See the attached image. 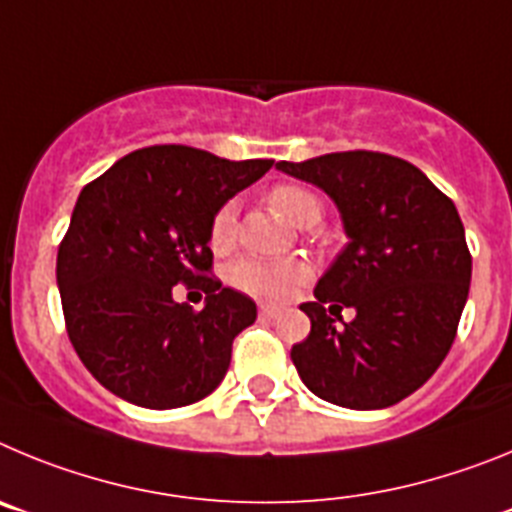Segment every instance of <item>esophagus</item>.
Instances as JSON below:
<instances>
[{
    "mask_svg": "<svg viewBox=\"0 0 512 512\" xmlns=\"http://www.w3.org/2000/svg\"><path fill=\"white\" fill-rule=\"evenodd\" d=\"M282 312V307L279 305H269V302H264V305H259V315L264 320H274Z\"/></svg>",
    "mask_w": 512,
    "mask_h": 512,
    "instance_id": "1",
    "label": "esophagus"
}]
</instances>
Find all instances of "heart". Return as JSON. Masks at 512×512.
Returning a JSON list of instances; mask_svg holds the SVG:
<instances>
[{
  "mask_svg": "<svg viewBox=\"0 0 512 512\" xmlns=\"http://www.w3.org/2000/svg\"><path fill=\"white\" fill-rule=\"evenodd\" d=\"M269 205L287 223L305 225L312 217H320V202L307 189L282 184L269 192ZM235 233V205L228 202L215 212L210 225V246L215 251H225L233 243ZM307 266L297 259H256L241 256L228 269V279L233 287L243 289L253 297H284L300 282L307 279Z\"/></svg>",
  "mask_w": 512,
  "mask_h": 512,
  "instance_id": "heart-1",
  "label": "heart"
}]
</instances>
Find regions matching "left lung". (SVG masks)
Wrapping results in <instances>:
<instances>
[{"mask_svg":"<svg viewBox=\"0 0 512 512\" xmlns=\"http://www.w3.org/2000/svg\"><path fill=\"white\" fill-rule=\"evenodd\" d=\"M277 169L323 189L348 238L315 302L300 305L312 328L292 346L297 374L341 408L397 405L446 359L467 305L472 256L454 202L387 153H325ZM338 301L355 307L351 324L335 323Z\"/></svg>","mask_w":512,"mask_h":512,"instance_id":"left-lung-1","label":"left lung"}]
</instances>
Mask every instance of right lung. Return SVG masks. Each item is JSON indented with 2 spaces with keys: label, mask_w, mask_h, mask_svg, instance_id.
<instances>
[{
  "label": "right lung",
  "mask_w": 512,
  "mask_h": 512,
  "mask_svg": "<svg viewBox=\"0 0 512 512\" xmlns=\"http://www.w3.org/2000/svg\"><path fill=\"white\" fill-rule=\"evenodd\" d=\"M271 164L151 146L122 156L81 189L56 279L76 354L112 395L169 410L223 382L233 338L256 320V302L207 277L210 225ZM179 281L203 284L200 313L173 300Z\"/></svg>",
  "instance_id": "add662e5"
}]
</instances>
